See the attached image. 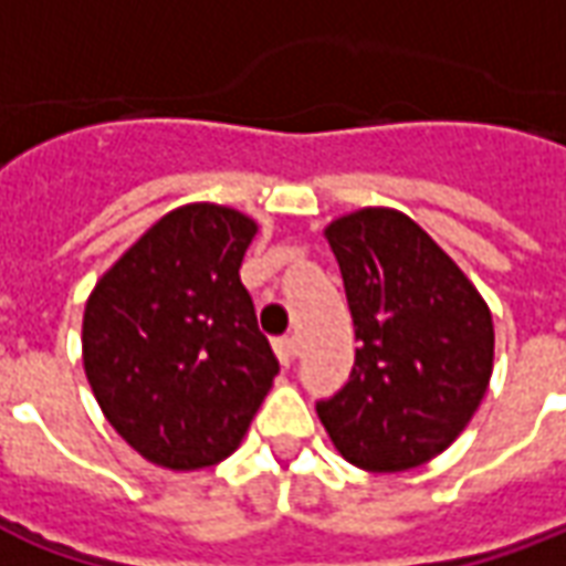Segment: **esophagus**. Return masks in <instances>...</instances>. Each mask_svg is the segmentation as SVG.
I'll list each match as a JSON object with an SVG mask.
<instances>
[{"mask_svg": "<svg viewBox=\"0 0 566 566\" xmlns=\"http://www.w3.org/2000/svg\"><path fill=\"white\" fill-rule=\"evenodd\" d=\"M272 348H275V355L282 360V367H291L296 357V343L291 336H282V339H272Z\"/></svg>", "mask_w": 566, "mask_h": 566, "instance_id": "1", "label": "esophagus"}]
</instances>
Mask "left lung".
Instances as JSON below:
<instances>
[{"label":"left lung","mask_w":566,"mask_h":566,"mask_svg":"<svg viewBox=\"0 0 566 566\" xmlns=\"http://www.w3.org/2000/svg\"><path fill=\"white\" fill-rule=\"evenodd\" d=\"M355 321V367L318 418L369 473L427 463L458 439L494 369V324L458 263L403 211L360 209L324 230Z\"/></svg>","instance_id":"1"}]
</instances>
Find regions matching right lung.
Here are the masks:
<instances>
[{
    "label": "right lung",
    "instance_id": "obj_1",
    "mask_svg": "<svg viewBox=\"0 0 566 566\" xmlns=\"http://www.w3.org/2000/svg\"><path fill=\"white\" fill-rule=\"evenodd\" d=\"M258 223L193 202L150 227L93 287L84 373L142 458L199 470L239 449L279 376L239 279Z\"/></svg>",
    "mask_w": 566,
    "mask_h": 566
}]
</instances>
